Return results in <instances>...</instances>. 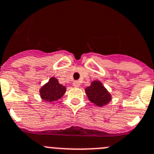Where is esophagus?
Listing matches in <instances>:
<instances>
[{"mask_svg":"<svg viewBox=\"0 0 154 154\" xmlns=\"http://www.w3.org/2000/svg\"><path fill=\"white\" fill-rule=\"evenodd\" d=\"M80 85V81H74V83H73V86H74V87H79Z\"/></svg>","mask_w":154,"mask_h":154,"instance_id":"34e87169","label":"esophagus"}]
</instances>
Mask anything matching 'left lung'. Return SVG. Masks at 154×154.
<instances>
[{
    "label": "left lung",
    "instance_id": "1",
    "mask_svg": "<svg viewBox=\"0 0 154 154\" xmlns=\"http://www.w3.org/2000/svg\"><path fill=\"white\" fill-rule=\"evenodd\" d=\"M85 91L89 101L99 107L107 104L111 100L110 95L100 81H93L90 86L86 88Z\"/></svg>",
    "mask_w": 154,
    "mask_h": 154
}]
</instances>
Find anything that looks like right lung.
<instances>
[{"instance_id":"add662e5","label":"right lung","mask_w":154,"mask_h":154,"mask_svg":"<svg viewBox=\"0 0 154 154\" xmlns=\"http://www.w3.org/2000/svg\"><path fill=\"white\" fill-rule=\"evenodd\" d=\"M65 91L66 88L62 84H59L57 79L52 77L50 81L41 88L40 94L43 100L52 102L62 98Z\"/></svg>"}]
</instances>
